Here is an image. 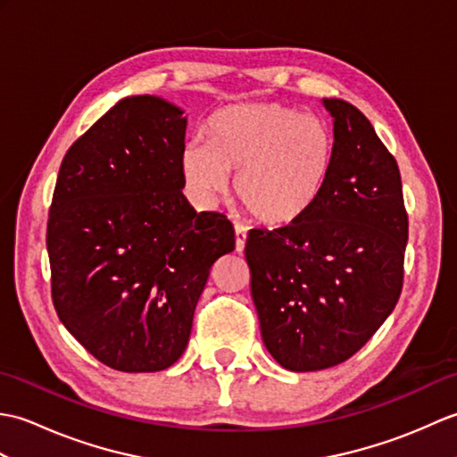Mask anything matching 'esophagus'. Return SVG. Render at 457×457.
<instances>
[{
	"instance_id": "esophagus-1",
	"label": "esophagus",
	"mask_w": 457,
	"mask_h": 457,
	"mask_svg": "<svg viewBox=\"0 0 457 457\" xmlns=\"http://www.w3.org/2000/svg\"><path fill=\"white\" fill-rule=\"evenodd\" d=\"M234 229H236V251H237V253H241V251L245 249V241H247V228L241 226V223H236Z\"/></svg>"
}]
</instances>
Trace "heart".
I'll use <instances>...</instances> for the list:
<instances>
[{"mask_svg":"<svg viewBox=\"0 0 457 457\" xmlns=\"http://www.w3.org/2000/svg\"><path fill=\"white\" fill-rule=\"evenodd\" d=\"M208 143L192 141L180 169L190 194L210 206L229 188L269 226L295 223L312 210L332 172L334 139L324 121L280 104H241L208 123Z\"/></svg>","mask_w":457,"mask_h":457,"instance_id":"b5f03b06","label":"heart"}]
</instances>
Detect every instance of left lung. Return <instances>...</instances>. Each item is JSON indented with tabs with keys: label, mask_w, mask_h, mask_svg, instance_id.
<instances>
[{
	"label": "left lung",
	"mask_w": 457,
	"mask_h": 457,
	"mask_svg": "<svg viewBox=\"0 0 457 457\" xmlns=\"http://www.w3.org/2000/svg\"><path fill=\"white\" fill-rule=\"evenodd\" d=\"M334 159L324 194L288 226L251 229L245 259L267 352L288 371L344 363L399 303L409 218L401 172L355 105L324 98Z\"/></svg>",
	"instance_id": "left-lung-1"
}]
</instances>
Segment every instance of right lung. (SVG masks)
Returning <instances> with one entry per match:
<instances>
[{"instance_id": "right-lung-1", "label": "right lung", "mask_w": 457, "mask_h": 457, "mask_svg": "<svg viewBox=\"0 0 457 457\" xmlns=\"http://www.w3.org/2000/svg\"><path fill=\"white\" fill-rule=\"evenodd\" d=\"M188 120L159 96H129L64 154L46 226L53 303L64 328L125 373L170 367L231 221L182 194Z\"/></svg>"}]
</instances>
